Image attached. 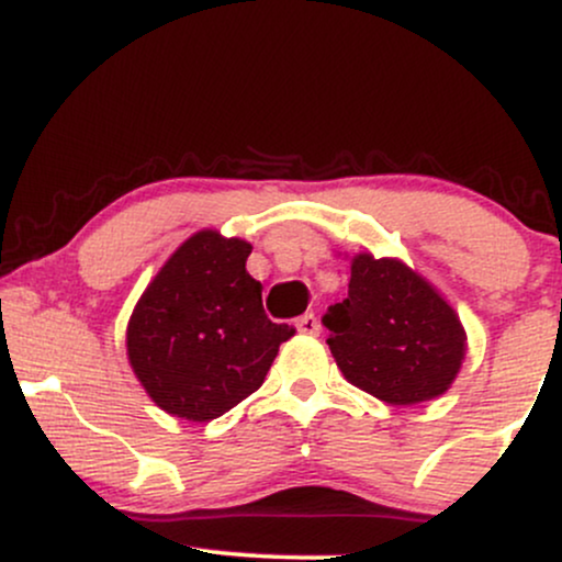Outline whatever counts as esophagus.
<instances>
[{
    "mask_svg": "<svg viewBox=\"0 0 562 562\" xmlns=\"http://www.w3.org/2000/svg\"><path fill=\"white\" fill-rule=\"evenodd\" d=\"M295 330L303 335H317L319 333V319L314 314H303V317L295 319Z\"/></svg>",
    "mask_w": 562,
    "mask_h": 562,
    "instance_id": "esophagus-1",
    "label": "esophagus"
}]
</instances>
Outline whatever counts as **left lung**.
Masks as SVG:
<instances>
[{
  "instance_id": "left-lung-1",
  "label": "left lung",
  "mask_w": 562,
  "mask_h": 562,
  "mask_svg": "<svg viewBox=\"0 0 562 562\" xmlns=\"http://www.w3.org/2000/svg\"><path fill=\"white\" fill-rule=\"evenodd\" d=\"M322 325L348 383L385 404L441 396L465 359L454 308L398 259L353 256L348 299L327 308Z\"/></svg>"
}]
</instances>
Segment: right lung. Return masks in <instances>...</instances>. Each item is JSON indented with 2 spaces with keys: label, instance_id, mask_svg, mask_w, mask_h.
<instances>
[{
  "label": "right lung",
  "instance_id": "obj_1",
  "mask_svg": "<svg viewBox=\"0 0 562 562\" xmlns=\"http://www.w3.org/2000/svg\"><path fill=\"white\" fill-rule=\"evenodd\" d=\"M250 243L195 232L171 254L134 306L126 351L160 409L209 423L259 391L280 344L293 335L261 303L245 272Z\"/></svg>",
  "mask_w": 562,
  "mask_h": 562
}]
</instances>
